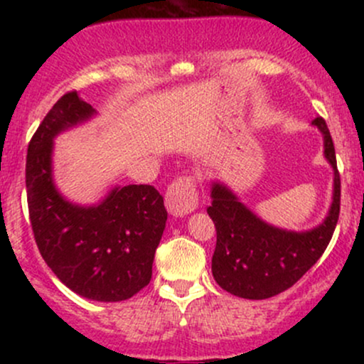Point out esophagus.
<instances>
[{"label": "esophagus", "instance_id": "esophagus-1", "mask_svg": "<svg viewBox=\"0 0 364 364\" xmlns=\"http://www.w3.org/2000/svg\"><path fill=\"white\" fill-rule=\"evenodd\" d=\"M196 205H198V195H196L193 179L183 176L169 185L166 191V207L169 214L183 217L193 212Z\"/></svg>", "mask_w": 364, "mask_h": 364}]
</instances>
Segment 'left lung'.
Segmentation results:
<instances>
[{"instance_id":"8db88e82","label":"left lung","mask_w":364,"mask_h":364,"mask_svg":"<svg viewBox=\"0 0 364 364\" xmlns=\"http://www.w3.org/2000/svg\"><path fill=\"white\" fill-rule=\"evenodd\" d=\"M323 136V156L333 171L327 215L306 231H289L260 219L225 183L212 181L207 208L217 231L212 275L224 291L245 299H267L289 289L325 252L339 220L341 178L332 136L321 118L313 121Z\"/></svg>"}]
</instances>
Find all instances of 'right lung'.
<instances>
[{"instance_id": "add662e5", "label": "right lung", "mask_w": 364, "mask_h": 364, "mask_svg": "<svg viewBox=\"0 0 364 364\" xmlns=\"http://www.w3.org/2000/svg\"><path fill=\"white\" fill-rule=\"evenodd\" d=\"M94 116L97 111L78 92L63 95L46 114L27 149L28 215L37 248L56 277L82 298L116 303L152 279L168 212L150 185L114 186L92 205L70 202L58 190L54 139Z\"/></svg>"}]
</instances>
